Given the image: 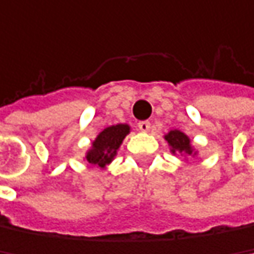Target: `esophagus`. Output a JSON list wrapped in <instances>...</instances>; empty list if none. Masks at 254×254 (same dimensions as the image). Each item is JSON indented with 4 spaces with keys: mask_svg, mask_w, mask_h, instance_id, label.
Returning <instances> with one entry per match:
<instances>
[{
    "mask_svg": "<svg viewBox=\"0 0 254 254\" xmlns=\"http://www.w3.org/2000/svg\"><path fill=\"white\" fill-rule=\"evenodd\" d=\"M137 127H139V130H140V131H149V128H151V123H149V121H140V123L137 124Z\"/></svg>",
    "mask_w": 254,
    "mask_h": 254,
    "instance_id": "1",
    "label": "esophagus"
}]
</instances>
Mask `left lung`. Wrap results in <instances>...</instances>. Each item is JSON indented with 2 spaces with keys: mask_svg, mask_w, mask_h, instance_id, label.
Instances as JSON below:
<instances>
[{
  "mask_svg": "<svg viewBox=\"0 0 254 254\" xmlns=\"http://www.w3.org/2000/svg\"><path fill=\"white\" fill-rule=\"evenodd\" d=\"M164 139L169 142L172 152L179 154V155H195L193 149L190 146V139L179 130H172L169 134L164 136Z\"/></svg>",
  "mask_w": 254,
  "mask_h": 254,
  "instance_id": "8db88e82",
  "label": "left lung"
}]
</instances>
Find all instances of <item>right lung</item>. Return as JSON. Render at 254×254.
I'll list each match as a JSON object with an SVG mask.
<instances>
[{
  "instance_id": "obj_1",
  "label": "right lung",
  "mask_w": 254,
  "mask_h": 254,
  "mask_svg": "<svg viewBox=\"0 0 254 254\" xmlns=\"http://www.w3.org/2000/svg\"><path fill=\"white\" fill-rule=\"evenodd\" d=\"M130 133V127L127 124H117L105 128L96 140L93 142L91 149L87 152L85 160L91 166H99L103 169L106 164H109L114 157L117 155L118 148L121 146L124 137Z\"/></svg>"
}]
</instances>
